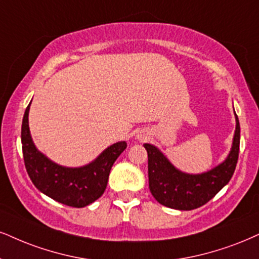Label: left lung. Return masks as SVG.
<instances>
[{
    "mask_svg": "<svg viewBox=\"0 0 259 259\" xmlns=\"http://www.w3.org/2000/svg\"><path fill=\"white\" fill-rule=\"evenodd\" d=\"M234 138L227 158L202 174H186L174 167L156 146L144 144L148 151L149 187L159 204L177 210H193L212 199L234 174L240 145V124L235 114Z\"/></svg>",
    "mask_w": 259,
    "mask_h": 259,
    "instance_id": "1",
    "label": "left lung"
}]
</instances>
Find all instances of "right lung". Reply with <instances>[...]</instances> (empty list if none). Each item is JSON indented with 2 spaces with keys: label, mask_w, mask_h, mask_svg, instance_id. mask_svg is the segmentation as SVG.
Masks as SVG:
<instances>
[{
  "label": "right lung",
  "mask_w": 259,
  "mask_h": 259,
  "mask_svg": "<svg viewBox=\"0 0 259 259\" xmlns=\"http://www.w3.org/2000/svg\"><path fill=\"white\" fill-rule=\"evenodd\" d=\"M31 104V103H30ZM30 104L21 126V144L27 174L38 190L56 202L73 207H84L104 193L114 162L127 148L119 142L104 150L91 163L78 168L62 167L38 151L28 127Z\"/></svg>",
  "instance_id": "1"
}]
</instances>
